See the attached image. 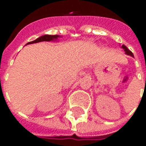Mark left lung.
Returning <instances> with one entry per match:
<instances>
[{
	"label": "left lung",
	"mask_w": 146,
	"mask_h": 146,
	"mask_svg": "<svg viewBox=\"0 0 146 146\" xmlns=\"http://www.w3.org/2000/svg\"><path fill=\"white\" fill-rule=\"evenodd\" d=\"M121 48H122L123 49V50H124V52H125V53H126L127 55H130V56H132V57H134L132 52H131V51H130V50H129L128 48H127V47L125 46V45H124V44H123V45L121 46Z\"/></svg>",
	"instance_id": "obj_1"
}]
</instances>
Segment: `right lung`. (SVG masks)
Segmentation results:
<instances>
[{"label":"right lung","instance_id":"add662e5","mask_svg":"<svg viewBox=\"0 0 146 146\" xmlns=\"http://www.w3.org/2000/svg\"><path fill=\"white\" fill-rule=\"evenodd\" d=\"M59 37L62 36H60L58 35H44V36L38 37L36 40H35L33 41L28 42L27 44H35V43L41 42V41H57Z\"/></svg>","mask_w":146,"mask_h":146}]
</instances>
